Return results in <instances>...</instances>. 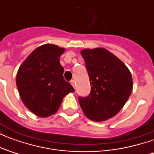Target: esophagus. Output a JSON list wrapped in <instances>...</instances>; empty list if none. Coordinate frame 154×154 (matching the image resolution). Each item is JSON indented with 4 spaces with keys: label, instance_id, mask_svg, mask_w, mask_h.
<instances>
[{
    "label": "esophagus",
    "instance_id": "esophagus-1",
    "mask_svg": "<svg viewBox=\"0 0 154 154\" xmlns=\"http://www.w3.org/2000/svg\"><path fill=\"white\" fill-rule=\"evenodd\" d=\"M70 83H71V85H72V87H73L74 88H75V84H76V82H75V81L72 80L70 82Z\"/></svg>",
    "mask_w": 154,
    "mask_h": 154
}]
</instances>
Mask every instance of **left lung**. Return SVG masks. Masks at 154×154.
Instances as JSON below:
<instances>
[{
  "label": "left lung",
  "instance_id": "8db88e82",
  "mask_svg": "<svg viewBox=\"0 0 154 154\" xmlns=\"http://www.w3.org/2000/svg\"><path fill=\"white\" fill-rule=\"evenodd\" d=\"M89 76L91 92L78 97L82 110L94 121H103L121 110L131 94L132 77L129 69L105 48L82 51Z\"/></svg>",
  "mask_w": 154,
  "mask_h": 154
}]
</instances>
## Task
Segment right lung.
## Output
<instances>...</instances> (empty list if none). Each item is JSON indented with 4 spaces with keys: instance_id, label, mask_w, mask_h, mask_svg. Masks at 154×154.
Masks as SVG:
<instances>
[{
    "instance_id": "right-lung-1",
    "label": "right lung",
    "mask_w": 154,
    "mask_h": 154,
    "mask_svg": "<svg viewBox=\"0 0 154 154\" xmlns=\"http://www.w3.org/2000/svg\"><path fill=\"white\" fill-rule=\"evenodd\" d=\"M64 48L44 44L32 52L19 68L16 85L22 101L39 117L54 114L67 93L74 89L64 80L59 57Z\"/></svg>"
}]
</instances>
